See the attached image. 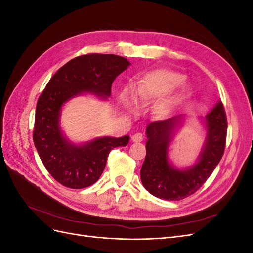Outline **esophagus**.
<instances>
[{
  "instance_id": "34e87169",
  "label": "esophagus",
  "mask_w": 253,
  "mask_h": 253,
  "mask_svg": "<svg viewBox=\"0 0 253 253\" xmlns=\"http://www.w3.org/2000/svg\"><path fill=\"white\" fill-rule=\"evenodd\" d=\"M143 140V135L141 133H136L132 136V141L133 142H140Z\"/></svg>"
}]
</instances>
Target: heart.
<instances>
[{"instance_id":"heart-1","label":"heart","mask_w":253,"mask_h":253,"mask_svg":"<svg viewBox=\"0 0 253 253\" xmlns=\"http://www.w3.org/2000/svg\"><path fill=\"white\" fill-rule=\"evenodd\" d=\"M186 77L183 75L169 72V71H156L147 74L138 83L137 94L141 99L158 98L170 93L176 87L185 82ZM126 99H132L134 101L135 97L129 90L125 91ZM171 109V103L166 102L160 105V111L168 113Z\"/></svg>"}]
</instances>
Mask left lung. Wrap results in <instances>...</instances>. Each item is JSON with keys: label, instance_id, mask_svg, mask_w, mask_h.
<instances>
[{"label": "left lung", "instance_id": "1", "mask_svg": "<svg viewBox=\"0 0 253 253\" xmlns=\"http://www.w3.org/2000/svg\"><path fill=\"white\" fill-rule=\"evenodd\" d=\"M207 140L198 163L187 170H178L168 162V145L180 116L153 121L147 126V155L140 178L147 191L166 201H180L194 194L215 169L224 155L227 138V116L218 102L206 116Z\"/></svg>", "mask_w": 253, "mask_h": 253}]
</instances>
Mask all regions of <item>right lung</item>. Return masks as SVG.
<instances>
[{
    "instance_id": "add662e5",
    "label": "right lung",
    "mask_w": 253,
    "mask_h": 253,
    "mask_svg": "<svg viewBox=\"0 0 253 253\" xmlns=\"http://www.w3.org/2000/svg\"><path fill=\"white\" fill-rule=\"evenodd\" d=\"M128 65L126 58L116 55L87 53L76 57L52 76L38 99L34 143L48 173L62 186L82 189L94 185L104 170L110 152L126 147L129 137H103L74 145L61 133V108L81 93L109 97L113 81Z\"/></svg>"
}]
</instances>
